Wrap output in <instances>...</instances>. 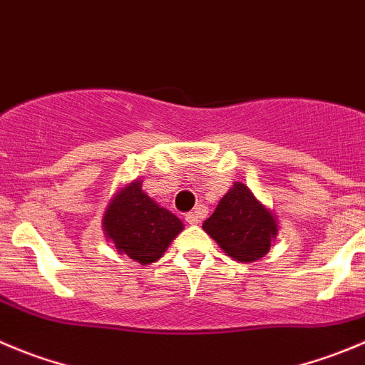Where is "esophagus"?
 Wrapping results in <instances>:
<instances>
[{"mask_svg":"<svg viewBox=\"0 0 365 365\" xmlns=\"http://www.w3.org/2000/svg\"><path fill=\"white\" fill-rule=\"evenodd\" d=\"M203 216H205V210H203V209H196V210H192V212L187 214L185 221L189 225H198V223H202Z\"/></svg>","mask_w":365,"mask_h":365,"instance_id":"1","label":"esophagus"}]
</instances>
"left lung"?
<instances>
[{"instance_id":"left-lung-1","label":"left lung","mask_w":365,"mask_h":365,"mask_svg":"<svg viewBox=\"0 0 365 365\" xmlns=\"http://www.w3.org/2000/svg\"><path fill=\"white\" fill-rule=\"evenodd\" d=\"M203 230L225 254L241 263H252L270 250L277 223L274 214L255 200L252 190L237 182L221 198L210 217L203 221Z\"/></svg>"}]
</instances>
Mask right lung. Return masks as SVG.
Listing matches in <instances>:
<instances>
[{"instance_id": "1", "label": "right lung", "mask_w": 365, "mask_h": 365, "mask_svg": "<svg viewBox=\"0 0 365 365\" xmlns=\"http://www.w3.org/2000/svg\"><path fill=\"white\" fill-rule=\"evenodd\" d=\"M104 230L117 250L140 264L155 263L183 230L178 217L153 202L133 182L120 190L104 214Z\"/></svg>"}]
</instances>
